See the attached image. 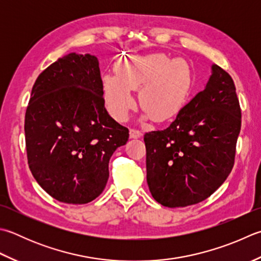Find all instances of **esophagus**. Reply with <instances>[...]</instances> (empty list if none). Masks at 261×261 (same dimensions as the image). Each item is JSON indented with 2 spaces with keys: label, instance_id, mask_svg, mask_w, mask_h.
<instances>
[{
  "label": "esophagus",
  "instance_id": "1",
  "mask_svg": "<svg viewBox=\"0 0 261 261\" xmlns=\"http://www.w3.org/2000/svg\"><path fill=\"white\" fill-rule=\"evenodd\" d=\"M141 136H142L141 131L136 130V129L130 130V138H132V139H138V138H140Z\"/></svg>",
  "mask_w": 261,
  "mask_h": 261
}]
</instances>
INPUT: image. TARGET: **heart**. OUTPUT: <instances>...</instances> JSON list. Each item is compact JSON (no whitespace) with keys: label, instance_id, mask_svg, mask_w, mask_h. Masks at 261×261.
Segmentation results:
<instances>
[{"label":"heart","instance_id":"b5f03b06","mask_svg":"<svg viewBox=\"0 0 261 261\" xmlns=\"http://www.w3.org/2000/svg\"><path fill=\"white\" fill-rule=\"evenodd\" d=\"M115 75H105L106 107L115 120L124 122L135 109L131 90H139L145 117L164 122L180 113L191 86V71L183 59L170 60L165 54L126 55L116 61Z\"/></svg>","mask_w":261,"mask_h":261}]
</instances>
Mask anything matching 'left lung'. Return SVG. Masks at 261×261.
I'll list each match as a JSON object with an SVG mask.
<instances>
[{
    "instance_id": "8db88e82",
    "label": "left lung",
    "mask_w": 261,
    "mask_h": 261,
    "mask_svg": "<svg viewBox=\"0 0 261 261\" xmlns=\"http://www.w3.org/2000/svg\"><path fill=\"white\" fill-rule=\"evenodd\" d=\"M241 130V107L232 76L218 65L206 88L164 130L145 135L147 183L170 208L211 197L231 173Z\"/></svg>"
}]
</instances>
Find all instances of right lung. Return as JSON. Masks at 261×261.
Returning <instances> with one entry per match:
<instances>
[{"instance_id":"obj_1","label":"right lung","mask_w":261,"mask_h":261,"mask_svg":"<svg viewBox=\"0 0 261 261\" xmlns=\"http://www.w3.org/2000/svg\"><path fill=\"white\" fill-rule=\"evenodd\" d=\"M98 60L70 53L36 79L24 115L28 165L56 200L81 205L103 192L109 162L129 130L104 106Z\"/></svg>"}]
</instances>
